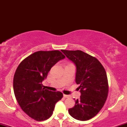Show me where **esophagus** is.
Wrapping results in <instances>:
<instances>
[{"label": "esophagus", "mask_w": 127, "mask_h": 127, "mask_svg": "<svg viewBox=\"0 0 127 127\" xmlns=\"http://www.w3.org/2000/svg\"><path fill=\"white\" fill-rule=\"evenodd\" d=\"M63 97H64V98H69V97H70V96L68 95H66V94H63Z\"/></svg>", "instance_id": "34e87169"}]
</instances>
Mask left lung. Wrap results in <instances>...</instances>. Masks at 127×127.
Here are the masks:
<instances>
[{"label":"left lung","mask_w":127,"mask_h":127,"mask_svg":"<svg viewBox=\"0 0 127 127\" xmlns=\"http://www.w3.org/2000/svg\"><path fill=\"white\" fill-rule=\"evenodd\" d=\"M62 51L76 65L75 81L79 84L81 94L68 113L77 120H89L100 112L107 99L109 87L105 69L96 58L82 51Z\"/></svg>","instance_id":"left-lung-1"}]
</instances>
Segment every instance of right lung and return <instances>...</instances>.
I'll return each instance as SVG.
<instances>
[{
    "instance_id": "right-lung-1",
    "label": "right lung",
    "mask_w": 127,
    "mask_h": 127,
    "mask_svg": "<svg viewBox=\"0 0 127 127\" xmlns=\"http://www.w3.org/2000/svg\"><path fill=\"white\" fill-rule=\"evenodd\" d=\"M65 56L58 50L34 52L16 70L13 87L15 96L22 110L37 121L50 118L55 103L62 98L61 92L46 90L42 81L53 65Z\"/></svg>"
}]
</instances>
